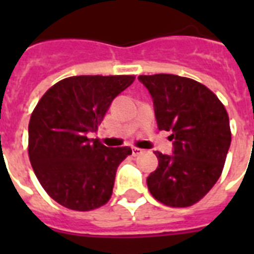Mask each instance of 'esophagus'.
<instances>
[{
    "mask_svg": "<svg viewBox=\"0 0 254 254\" xmlns=\"http://www.w3.org/2000/svg\"><path fill=\"white\" fill-rule=\"evenodd\" d=\"M142 153L143 150H141L138 147H133V149H131V155H133V157H138V155H141Z\"/></svg>",
    "mask_w": 254,
    "mask_h": 254,
    "instance_id": "esophagus-1",
    "label": "esophagus"
}]
</instances>
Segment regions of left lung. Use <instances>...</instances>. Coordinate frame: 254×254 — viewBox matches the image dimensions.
Listing matches in <instances>:
<instances>
[{"label":"left lung","instance_id":"1","mask_svg":"<svg viewBox=\"0 0 254 254\" xmlns=\"http://www.w3.org/2000/svg\"><path fill=\"white\" fill-rule=\"evenodd\" d=\"M149 89L159 130L171 131L174 154L154 151L158 167L147 177V189L162 204L183 208L208 193L224 169L231 145L227 109L217 96L189 77L139 75Z\"/></svg>","mask_w":254,"mask_h":254}]
</instances>
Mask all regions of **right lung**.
I'll return each mask as SVG.
<instances>
[{
    "mask_svg": "<svg viewBox=\"0 0 254 254\" xmlns=\"http://www.w3.org/2000/svg\"><path fill=\"white\" fill-rule=\"evenodd\" d=\"M131 75H81L58 81L42 96L29 123V158L54 200L73 211H92L112 196L117 167L131 149L107 147L96 131Z\"/></svg>",
    "mask_w": 254,
    "mask_h": 254,
    "instance_id": "obj_1",
    "label": "right lung"
}]
</instances>
